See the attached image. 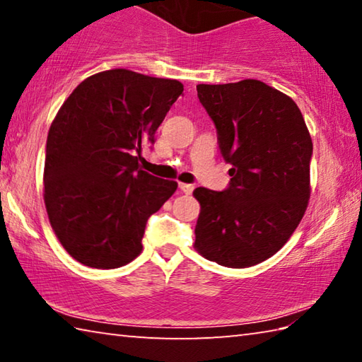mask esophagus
<instances>
[{
	"mask_svg": "<svg viewBox=\"0 0 362 362\" xmlns=\"http://www.w3.org/2000/svg\"><path fill=\"white\" fill-rule=\"evenodd\" d=\"M179 188H180L182 192L185 193V194H192L193 189H194V187L192 185V183H179Z\"/></svg>",
	"mask_w": 362,
	"mask_h": 362,
	"instance_id": "esophagus-1",
	"label": "esophagus"
}]
</instances>
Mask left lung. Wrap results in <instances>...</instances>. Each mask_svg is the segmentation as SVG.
<instances>
[{"label":"left lung","mask_w":362,"mask_h":362,"mask_svg":"<svg viewBox=\"0 0 362 362\" xmlns=\"http://www.w3.org/2000/svg\"><path fill=\"white\" fill-rule=\"evenodd\" d=\"M231 164L223 192L199 187L194 247L218 265L246 268L284 246L310 199V132L297 103L259 79L196 86Z\"/></svg>","instance_id":"obj_1"}]
</instances>
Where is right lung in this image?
<instances>
[{
  "label": "right lung",
  "mask_w": 362,
  "mask_h": 362,
  "mask_svg": "<svg viewBox=\"0 0 362 362\" xmlns=\"http://www.w3.org/2000/svg\"><path fill=\"white\" fill-rule=\"evenodd\" d=\"M182 93L177 79L115 69L86 78L60 107L46 142L45 204L83 265L118 268L142 252L146 220L177 182L140 169V153Z\"/></svg>",
  "instance_id": "1"
}]
</instances>
